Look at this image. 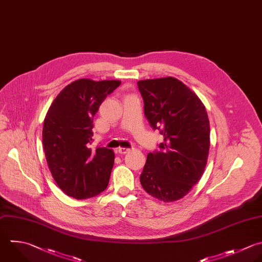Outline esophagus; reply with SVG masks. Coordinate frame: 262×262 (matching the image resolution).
Listing matches in <instances>:
<instances>
[{
  "label": "esophagus",
  "instance_id": "34e87169",
  "mask_svg": "<svg viewBox=\"0 0 262 262\" xmlns=\"http://www.w3.org/2000/svg\"><path fill=\"white\" fill-rule=\"evenodd\" d=\"M129 150H130V148H127V147H119V148L117 149V151H118L120 155H125V154H127Z\"/></svg>",
  "mask_w": 262,
  "mask_h": 262
}]
</instances>
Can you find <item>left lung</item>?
Here are the masks:
<instances>
[{
	"label": "left lung",
	"mask_w": 262,
	"mask_h": 262,
	"mask_svg": "<svg viewBox=\"0 0 262 262\" xmlns=\"http://www.w3.org/2000/svg\"><path fill=\"white\" fill-rule=\"evenodd\" d=\"M144 116L164 141L147 154L140 183L154 198L174 202L200 180L207 164L210 124L200 98L182 82L168 77L137 82Z\"/></svg>",
	"instance_id": "1"
}]
</instances>
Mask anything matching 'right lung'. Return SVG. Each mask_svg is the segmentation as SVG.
Wrapping results in <instances>:
<instances>
[{
  "label": "right lung",
  "mask_w": 262,
  "mask_h": 262,
  "mask_svg": "<svg viewBox=\"0 0 262 262\" xmlns=\"http://www.w3.org/2000/svg\"><path fill=\"white\" fill-rule=\"evenodd\" d=\"M120 84L117 80H77L57 95L44 120L48 167L60 189L77 200L95 196L107 187L115 154L91 146L93 117Z\"/></svg>",
  "instance_id": "1"
}]
</instances>
